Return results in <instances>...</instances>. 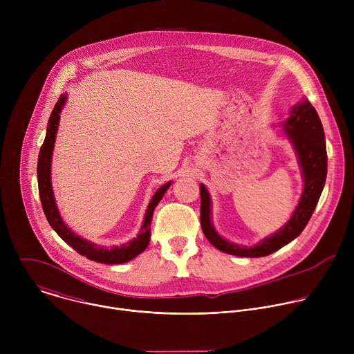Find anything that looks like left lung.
Listing matches in <instances>:
<instances>
[{
	"mask_svg": "<svg viewBox=\"0 0 354 354\" xmlns=\"http://www.w3.org/2000/svg\"><path fill=\"white\" fill-rule=\"evenodd\" d=\"M283 133L291 142L302 175V187L298 205L290 220L272 235L258 243L238 245L221 236L212 221V196L207 187L200 183V221L206 238L218 250L241 258L268 257L295 239L308 224L325 186L328 172V157L325 133L321 119L308 99H302L290 111L288 119L281 124Z\"/></svg>",
	"mask_w": 354,
	"mask_h": 354,
	"instance_id": "obj_1",
	"label": "left lung"
}]
</instances>
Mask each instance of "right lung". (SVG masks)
I'll return each mask as SVG.
<instances>
[{"label": "right lung", "instance_id": "obj_1", "mask_svg": "<svg viewBox=\"0 0 354 354\" xmlns=\"http://www.w3.org/2000/svg\"><path fill=\"white\" fill-rule=\"evenodd\" d=\"M67 93L62 95L57 100V104L50 115L48 123H47V131L43 141V145L39 153L37 160V183H39V196L41 201V207L44 212V216L52 225V228L57 232V235L73 249H75L80 255L88 258L89 261L97 262V263H105V265H122L131 259H134L141 252L145 250V248L149 243L151 236V220H153L154 210L157 205L164 197L165 192L169 189L172 182H167L162 185L149 200L148 207L145 210V216L141 224V228L136 238L130 239L126 243L115 245V246H104L93 243L80 235H77L71 228L67 227L64 220L60 216L53 186H52V158H53V149H55V141L59 130L60 123V113L66 105Z\"/></svg>", "mask_w": 354, "mask_h": 354}]
</instances>
